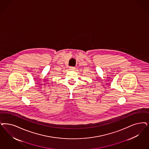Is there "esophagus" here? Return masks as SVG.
<instances>
[{"label":"esophagus","instance_id":"1","mask_svg":"<svg viewBox=\"0 0 149 149\" xmlns=\"http://www.w3.org/2000/svg\"><path fill=\"white\" fill-rule=\"evenodd\" d=\"M69 69H70V70H74L75 69V68L73 67H69Z\"/></svg>","mask_w":149,"mask_h":149}]
</instances>
